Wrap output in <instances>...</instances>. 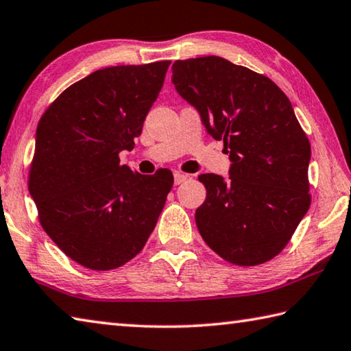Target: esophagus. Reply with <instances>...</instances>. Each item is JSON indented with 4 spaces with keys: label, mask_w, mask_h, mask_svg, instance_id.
I'll return each instance as SVG.
<instances>
[{
    "label": "esophagus",
    "mask_w": 351,
    "mask_h": 351,
    "mask_svg": "<svg viewBox=\"0 0 351 351\" xmlns=\"http://www.w3.org/2000/svg\"><path fill=\"white\" fill-rule=\"evenodd\" d=\"M187 175H184V173H181V171H176L175 173V184L176 185H180V184H182L185 180H187Z\"/></svg>",
    "instance_id": "34e87169"
}]
</instances>
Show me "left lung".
<instances>
[{
	"instance_id": "left-lung-1",
	"label": "left lung",
	"mask_w": 351,
	"mask_h": 351,
	"mask_svg": "<svg viewBox=\"0 0 351 351\" xmlns=\"http://www.w3.org/2000/svg\"><path fill=\"white\" fill-rule=\"evenodd\" d=\"M176 91L232 161L230 180L199 176L196 225L226 262L257 266L285 250L311 207V143L286 94L263 74L219 56L175 60Z\"/></svg>"
}]
</instances>
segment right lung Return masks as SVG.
I'll return each instance as SVG.
<instances>
[{"mask_svg": "<svg viewBox=\"0 0 351 351\" xmlns=\"http://www.w3.org/2000/svg\"><path fill=\"white\" fill-rule=\"evenodd\" d=\"M170 60L108 66L59 94L40 117L29 191L40 226L93 271L128 263L146 245L173 185L171 171L120 164L161 91Z\"/></svg>", "mask_w": 351, "mask_h": 351, "instance_id": "add662e5", "label": "right lung"}]
</instances>
